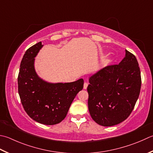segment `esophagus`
I'll list each match as a JSON object with an SVG mask.
<instances>
[{"label": "esophagus", "instance_id": "1", "mask_svg": "<svg viewBox=\"0 0 153 153\" xmlns=\"http://www.w3.org/2000/svg\"><path fill=\"white\" fill-rule=\"evenodd\" d=\"M88 83H86V82H85V83H84V84H83V89H87V88H88Z\"/></svg>", "mask_w": 153, "mask_h": 153}]
</instances>
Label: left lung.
<instances>
[{
  "mask_svg": "<svg viewBox=\"0 0 153 153\" xmlns=\"http://www.w3.org/2000/svg\"><path fill=\"white\" fill-rule=\"evenodd\" d=\"M89 82L88 108L92 119L104 127L120 123L132 112L140 94L141 78L137 58L125 50L119 64L101 69Z\"/></svg>",
  "mask_w": 153,
  "mask_h": 153,
  "instance_id": "8db88e82",
  "label": "left lung"
}]
</instances>
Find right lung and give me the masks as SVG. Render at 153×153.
Instances as JSON below:
<instances>
[{
	"label": "right lung",
	"instance_id": "1",
	"mask_svg": "<svg viewBox=\"0 0 153 153\" xmlns=\"http://www.w3.org/2000/svg\"><path fill=\"white\" fill-rule=\"evenodd\" d=\"M44 45L40 42L26 51L20 63L18 85L24 109L33 120L52 125L60 123L79 91L82 78L70 83H53L42 79L35 70V58Z\"/></svg>",
	"mask_w": 153,
	"mask_h": 153
}]
</instances>
